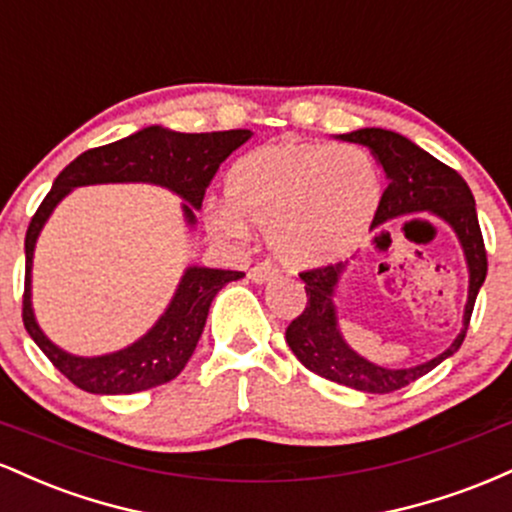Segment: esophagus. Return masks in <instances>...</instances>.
Returning a JSON list of instances; mask_svg holds the SVG:
<instances>
[{
  "label": "esophagus",
  "mask_w": 512,
  "mask_h": 512,
  "mask_svg": "<svg viewBox=\"0 0 512 512\" xmlns=\"http://www.w3.org/2000/svg\"><path fill=\"white\" fill-rule=\"evenodd\" d=\"M276 274V269L272 267V264H257V267H252L250 272H248V276L252 281H255V284H262V281H269L272 279V276Z\"/></svg>",
  "instance_id": "obj_1"
}]
</instances>
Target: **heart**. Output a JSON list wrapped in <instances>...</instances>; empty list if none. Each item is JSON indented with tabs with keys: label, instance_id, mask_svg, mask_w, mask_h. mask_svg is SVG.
Segmentation results:
<instances>
[{
	"label": "heart",
	"instance_id": "heart-1",
	"mask_svg": "<svg viewBox=\"0 0 512 512\" xmlns=\"http://www.w3.org/2000/svg\"><path fill=\"white\" fill-rule=\"evenodd\" d=\"M226 199L209 207L216 236L243 243L250 223L267 226L276 260L320 267L366 236L383 202V173L358 144H269L233 163Z\"/></svg>",
	"mask_w": 512,
	"mask_h": 512
}]
</instances>
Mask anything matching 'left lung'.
Segmentation results:
<instances>
[{"instance_id": "8db88e82", "label": "left lung", "mask_w": 512, "mask_h": 512, "mask_svg": "<svg viewBox=\"0 0 512 512\" xmlns=\"http://www.w3.org/2000/svg\"><path fill=\"white\" fill-rule=\"evenodd\" d=\"M339 139L368 146L370 154L378 158V163L385 170L387 187L373 226L397 219V216L431 211L448 223L455 236L460 238L469 269L462 332L443 354L414 368L375 366L344 342L337 325V308L332 301L346 269L344 262L301 272L308 303H305L303 313L286 327V344L291 346V351L305 368L322 375V378L361 392L387 395V392L402 390V387L419 380L421 375L431 373L438 363H443L445 358L460 349L469 320H472L474 301H477V293L486 279L489 262H486V248L484 238H481L472 190L457 170L440 163L421 146L409 142L402 134L390 132V129L366 127L349 134H339Z\"/></svg>"}]
</instances>
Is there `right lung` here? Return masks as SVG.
Returning <instances> with one entry per match:
<instances>
[{
    "label": "right lung",
    "instance_id": "1",
    "mask_svg": "<svg viewBox=\"0 0 512 512\" xmlns=\"http://www.w3.org/2000/svg\"><path fill=\"white\" fill-rule=\"evenodd\" d=\"M252 137L250 129L228 132L182 134L166 127H144L120 142L88 149L76 156L57 175L55 185L33 214L26 231V289H23V325L67 380L93 395H134L178 378L190 361L192 351L202 337L209 305L228 281H236L243 272L209 267H187L178 291L158 317V322L127 349L105 356H74L62 351L45 337L35 322L31 308V267L35 240L50 219L52 209L74 187L101 185V182H154L185 199L182 214L195 226V209H202L216 170L240 144Z\"/></svg>",
    "mask_w": 512,
    "mask_h": 512
}]
</instances>
